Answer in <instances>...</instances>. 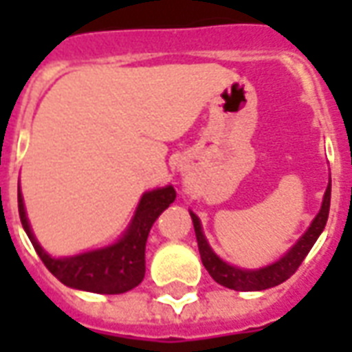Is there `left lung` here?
<instances>
[{
    "instance_id": "obj_1",
    "label": "left lung",
    "mask_w": 352,
    "mask_h": 352,
    "mask_svg": "<svg viewBox=\"0 0 352 352\" xmlns=\"http://www.w3.org/2000/svg\"><path fill=\"white\" fill-rule=\"evenodd\" d=\"M330 194H332V181L326 186L324 199H322L320 211H318L317 217L313 219L307 232L298 239V243H296L283 258L277 260V262L272 265L260 267V270H241V267L230 265L226 264L224 260L219 258L213 252V249L209 247V243H207L206 236H204V232H201L199 219L190 211L192 222H194V232H196V239H198L199 256H201V262L206 265V270L209 272V275H211L219 285H222V287L232 288V290H243V292L265 290V288L277 287L280 283H285L290 275H294L296 270H298L300 264L303 262V258L307 256V252L311 251V247L315 245L318 236L322 234V230H324L326 226V221H328V211H330Z\"/></svg>"
}]
</instances>
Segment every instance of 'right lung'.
<instances>
[{"mask_svg": "<svg viewBox=\"0 0 352 352\" xmlns=\"http://www.w3.org/2000/svg\"><path fill=\"white\" fill-rule=\"evenodd\" d=\"M175 188L164 186L145 192L139 201L138 211L130 226L116 243L105 249L82 252L67 258H52L49 252L37 243L34 232L28 222L24 199L19 186V214L35 252L54 277L65 287L79 288L96 294H122L135 288L145 277V245L154 221L164 209L175 199Z\"/></svg>", "mask_w": 352, "mask_h": 352, "instance_id": "1", "label": "right lung"}]
</instances>
